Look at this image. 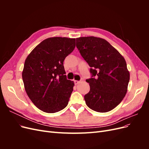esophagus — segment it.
I'll list each match as a JSON object with an SVG mask.
<instances>
[{"mask_svg": "<svg viewBox=\"0 0 149 149\" xmlns=\"http://www.w3.org/2000/svg\"><path fill=\"white\" fill-rule=\"evenodd\" d=\"M74 82L75 85H77V84H78L79 83V82H80V81H77V80H74Z\"/></svg>", "mask_w": 149, "mask_h": 149, "instance_id": "obj_1", "label": "esophagus"}]
</instances>
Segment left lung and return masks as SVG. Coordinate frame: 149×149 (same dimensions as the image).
I'll return each mask as SVG.
<instances>
[{"label": "left lung", "instance_id": "left-lung-1", "mask_svg": "<svg viewBox=\"0 0 149 149\" xmlns=\"http://www.w3.org/2000/svg\"><path fill=\"white\" fill-rule=\"evenodd\" d=\"M76 47L91 68L95 78L86 79L89 92L86 105L99 112L110 111L119 105L127 91L130 73L124 58L106 40L91 36L76 38Z\"/></svg>", "mask_w": 149, "mask_h": 149}]
</instances>
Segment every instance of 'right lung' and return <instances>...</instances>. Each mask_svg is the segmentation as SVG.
Masks as SVG:
<instances>
[{"label":"right lung","instance_id":"right-lung-1","mask_svg":"<svg viewBox=\"0 0 149 149\" xmlns=\"http://www.w3.org/2000/svg\"><path fill=\"white\" fill-rule=\"evenodd\" d=\"M75 40L48 38L25 61L22 79L25 91L34 105L45 112L55 113L68 104L74 84L66 79L63 61L74 50Z\"/></svg>","mask_w":149,"mask_h":149}]
</instances>
